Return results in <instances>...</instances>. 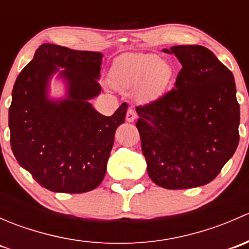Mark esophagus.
Listing matches in <instances>:
<instances>
[{"label": "esophagus", "instance_id": "34e87169", "mask_svg": "<svg viewBox=\"0 0 249 249\" xmlns=\"http://www.w3.org/2000/svg\"><path fill=\"white\" fill-rule=\"evenodd\" d=\"M137 118V114H136V110L134 108H129L127 109V113H126V122L129 123H132L135 119Z\"/></svg>", "mask_w": 249, "mask_h": 249}]
</instances>
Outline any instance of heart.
Wrapping results in <instances>:
<instances>
[{"label": "heart", "mask_w": 249, "mask_h": 249, "mask_svg": "<svg viewBox=\"0 0 249 249\" xmlns=\"http://www.w3.org/2000/svg\"><path fill=\"white\" fill-rule=\"evenodd\" d=\"M175 78L170 62L155 54H140L122 62L113 78L115 89L125 94H139L143 101H155L166 94Z\"/></svg>", "instance_id": "1"}]
</instances>
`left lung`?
Listing matches in <instances>:
<instances>
[{"instance_id": "obj_1", "label": "left lung", "mask_w": 249, "mask_h": 249, "mask_svg": "<svg viewBox=\"0 0 249 249\" xmlns=\"http://www.w3.org/2000/svg\"><path fill=\"white\" fill-rule=\"evenodd\" d=\"M182 64L175 88L136 107L150 179L189 189L214 179L237 148L240 105L229 69L202 46L164 49Z\"/></svg>"}]
</instances>
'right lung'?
Masks as SVG:
<instances>
[{
  "mask_svg": "<svg viewBox=\"0 0 249 249\" xmlns=\"http://www.w3.org/2000/svg\"><path fill=\"white\" fill-rule=\"evenodd\" d=\"M102 54L46 43L18 76L9 107L11 147L21 167L46 189L79 194L99 187L117 127L127 105L110 117L89 102L101 91ZM68 84L62 100L47 96L50 78L58 71Z\"/></svg>",
  "mask_w": 249,
  "mask_h": 249,
  "instance_id": "right-lung-1",
  "label": "right lung"
}]
</instances>
